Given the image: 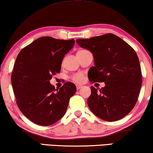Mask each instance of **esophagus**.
Listing matches in <instances>:
<instances>
[{"label": "esophagus", "instance_id": "esophagus-1", "mask_svg": "<svg viewBox=\"0 0 153 153\" xmlns=\"http://www.w3.org/2000/svg\"><path fill=\"white\" fill-rule=\"evenodd\" d=\"M76 89L77 90H79V89L83 87V85H76Z\"/></svg>", "mask_w": 153, "mask_h": 153}]
</instances>
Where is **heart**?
I'll use <instances>...</instances> for the list:
<instances>
[{"label":"heart","mask_w":153,"mask_h":153,"mask_svg":"<svg viewBox=\"0 0 153 153\" xmlns=\"http://www.w3.org/2000/svg\"><path fill=\"white\" fill-rule=\"evenodd\" d=\"M83 51H85V50H79V51L77 52V53H80V52H82ZM72 80L76 83H81L82 82L83 80V76L81 74H74V76L72 77Z\"/></svg>","instance_id":"heart-1"}]
</instances>
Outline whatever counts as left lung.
I'll return each mask as SVG.
<instances>
[{
	"mask_svg": "<svg viewBox=\"0 0 153 153\" xmlns=\"http://www.w3.org/2000/svg\"><path fill=\"white\" fill-rule=\"evenodd\" d=\"M76 43L93 55L95 66L90 69V81L105 83L99 91L91 86L87 102L90 109L108 122L124 118L134 107L142 84L137 53L123 39L111 33L77 39Z\"/></svg>",
	"mask_w": 153,
	"mask_h": 153,
	"instance_id": "8db88e82",
	"label": "left lung"
}]
</instances>
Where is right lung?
Wrapping results in <instances>:
<instances>
[{"label": "right lung", "instance_id": "obj_1", "mask_svg": "<svg viewBox=\"0 0 153 153\" xmlns=\"http://www.w3.org/2000/svg\"><path fill=\"white\" fill-rule=\"evenodd\" d=\"M74 42L42 37L22 49L16 57L11 77L16 104L35 124L48 126L59 120L76 93L73 83H65L59 89L50 83L52 76L60 72L62 59Z\"/></svg>", "mask_w": 153, "mask_h": 153}]
</instances>
